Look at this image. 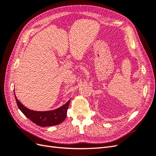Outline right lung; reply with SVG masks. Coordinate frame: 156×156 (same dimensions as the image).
I'll use <instances>...</instances> for the list:
<instances>
[{
	"label": "right lung",
	"mask_w": 156,
	"mask_h": 156,
	"mask_svg": "<svg viewBox=\"0 0 156 156\" xmlns=\"http://www.w3.org/2000/svg\"><path fill=\"white\" fill-rule=\"evenodd\" d=\"M14 95H15L16 103L19 108L25 116L37 126L48 127L58 125L62 122L66 117L70 100L62 107L53 111H35L29 109L23 105L17 99L15 92H14Z\"/></svg>",
	"instance_id": "right-lung-1"
}]
</instances>
